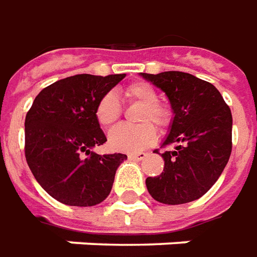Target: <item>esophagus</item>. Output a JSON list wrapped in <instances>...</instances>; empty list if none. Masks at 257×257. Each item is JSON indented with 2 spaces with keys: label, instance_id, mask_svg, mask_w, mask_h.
<instances>
[{
  "label": "esophagus",
  "instance_id": "1",
  "mask_svg": "<svg viewBox=\"0 0 257 257\" xmlns=\"http://www.w3.org/2000/svg\"><path fill=\"white\" fill-rule=\"evenodd\" d=\"M147 157H148L147 152H137V154H130V155H128V158L137 159V161H143V159H146Z\"/></svg>",
  "mask_w": 257,
  "mask_h": 257
}]
</instances>
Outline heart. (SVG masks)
Instances as JSON below:
<instances>
[{
	"instance_id": "obj_1",
	"label": "heart",
	"mask_w": 257,
	"mask_h": 257,
	"mask_svg": "<svg viewBox=\"0 0 257 257\" xmlns=\"http://www.w3.org/2000/svg\"><path fill=\"white\" fill-rule=\"evenodd\" d=\"M121 95L128 103L140 105L136 114V125H118L109 134V144L113 150L121 152H139L157 139L155 124L165 130L172 123V110L158 102V93L152 85L139 81L121 89ZM121 116V107L114 93L107 92L100 96L95 106V118L103 128H110Z\"/></svg>"
}]
</instances>
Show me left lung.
Here are the masks:
<instances>
[{"label":"left lung","mask_w":257,"mask_h":257,"mask_svg":"<svg viewBox=\"0 0 257 257\" xmlns=\"http://www.w3.org/2000/svg\"><path fill=\"white\" fill-rule=\"evenodd\" d=\"M141 75L165 92L175 113L162 147L178 144L162 154L164 172L147 178V189L164 204L194 201L211 189L229 159L231 109L213 84L192 74L165 71Z\"/></svg>","instance_id":"obj_1"}]
</instances>
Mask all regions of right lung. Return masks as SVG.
Listing matches in <instances>:
<instances>
[{"instance_id": "1", "label": "right lung", "mask_w": 257, "mask_h": 257, "mask_svg": "<svg viewBox=\"0 0 257 257\" xmlns=\"http://www.w3.org/2000/svg\"><path fill=\"white\" fill-rule=\"evenodd\" d=\"M125 74H78L46 86L25 118V157L37 183L67 206L91 207L109 196L124 154L99 155L106 143L95 118L100 96Z\"/></svg>"}]
</instances>
